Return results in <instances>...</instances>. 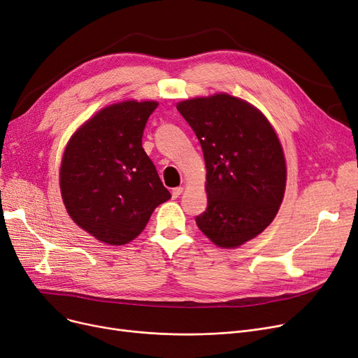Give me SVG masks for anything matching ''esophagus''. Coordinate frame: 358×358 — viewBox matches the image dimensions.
Listing matches in <instances>:
<instances>
[{
  "label": "esophagus",
  "instance_id": "1",
  "mask_svg": "<svg viewBox=\"0 0 358 358\" xmlns=\"http://www.w3.org/2000/svg\"><path fill=\"white\" fill-rule=\"evenodd\" d=\"M181 193H182V187H176V189H172V192H171V194H172V197H174V199H177V197Z\"/></svg>",
  "mask_w": 358,
  "mask_h": 358
}]
</instances>
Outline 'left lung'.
I'll return each mask as SVG.
<instances>
[{
    "mask_svg": "<svg viewBox=\"0 0 358 358\" xmlns=\"http://www.w3.org/2000/svg\"><path fill=\"white\" fill-rule=\"evenodd\" d=\"M201 143L208 206L197 227L215 245L237 248L266 230L283 201L286 164L267 117L229 94L177 104Z\"/></svg>",
    "mask_w": 358,
    "mask_h": 358,
    "instance_id": "1",
    "label": "left lung"
}]
</instances>
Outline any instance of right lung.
<instances>
[{
  "label": "right lung",
  "mask_w": 358,
  "mask_h": 358,
  "mask_svg": "<svg viewBox=\"0 0 358 358\" xmlns=\"http://www.w3.org/2000/svg\"><path fill=\"white\" fill-rule=\"evenodd\" d=\"M156 101L104 108L69 140L60 166L66 210L79 227L108 245L137 237L171 193L141 140Z\"/></svg>",
  "instance_id": "obj_1"
}]
</instances>
